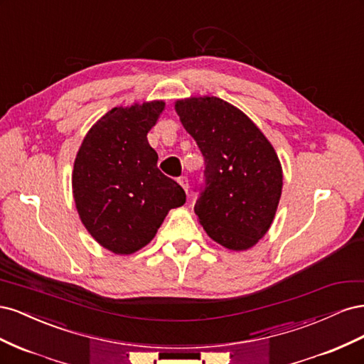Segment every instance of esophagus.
Wrapping results in <instances>:
<instances>
[{
  "mask_svg": "<svg viewBox=\"0 0 364 364\" xmlns=\"http://www.w3.org/2000/svg\"><path fill=\"white\" fill-rule=\"evenodd\" d=\"M178 182L181 183L182 188L185 190V193H188V188H190V183H188V178L186 176H181V178L178 179Z\"/></svg>",
  "mask_w": 364,
  "mask_h": 364,
  "instance_id": "esophagus-1",
  "label": "esophagus"
}]
</instances>
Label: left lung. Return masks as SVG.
Here are the masks:
<instances>
[{
    "instance_id": "1",
    "label": "left lung",
    "mask_w": 364,
    "mask_h": 364,
    "mask_svg": "<svg viewBox=\"0 0 364 364\" xmlns=\"http://www.w3.org/2000/svg\"><path fill=\"white\" fill-rule=\"evenodd\" d=\"M176 112L203 155L194 213L206 234L232 250L257 245L281 199L282 168L274 149L240 109L222 98L179 100Z\"/></svg>"
}]
</instances>
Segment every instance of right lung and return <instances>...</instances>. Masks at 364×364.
I'll use <instances>...</instances> for the list:
<instances>
[{"label":"right lung","mask_w":364,"mask_h":364,"mask_svg":"<svg viewBox=\"0 0 364 364\" xmlns=\"http://www.w3.org/2000/svg\"><path fill=\"white\" fill-rule=\"evenodd\" d=\"M164 102L114 107L87 132L77 153L73 193L82 223L119 255L144 247L170 209L185 203L182 186L158 168L147 141Z\"/></svg>","instance_id":"1"}]
</instances>
